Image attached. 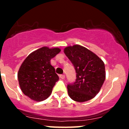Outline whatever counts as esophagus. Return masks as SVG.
<instances>
[{
    "label": "esophagus",
    "instance_id": "obj_1",
    "mask_svg": "<svg viewBox=\"0 0 129 129\" xmlns=\"http://www.w3.org/2000/svg\"><path fill=\"white\" fill-rule=\"evenodd\" d=\"M59 77L62 79H65V75L64 74H61V75H59Z\"/></svg>",
    "mask_w": 129,
    "mask_h": 129
}]
</instances>
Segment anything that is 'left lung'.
I'll use <instances>...</instances> for the list:
<instances>
[{
  "instance_id": "8db88e82",
  "label": "left lung",
  "mask_w": 129,
  "mask_h": 129,
  "mask_svg": "<svg viewBox=\"0 0 129 129\" xmlns=\"http://www.w3.org/2000/svg\"><path fill=\"white\" fill-rule=\"evenodd\" d=\"M63 52L76 72L75 81L67 85L69 95L79 102L92 99L99 93L104 82V63L96 54L81 45L67 47Z\"/></svg>"
}]
</instances>
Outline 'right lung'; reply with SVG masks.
<instances>
[{"mask_svg":"<svg viewBox=\"0 0 129 129\" xmlns=\"http://www.w3.org/2000/svg\"><path fill=\"white\" fill-rule=\"evenodd\" d=\"M60 52L58 48L43 47L27 57L18 72L19 85L26 96L35 101H42L51 94L58 76L50 60Z\"/></svg>","mask_w":129,"mask_h":129,"instance_id":"1","label":"right lung"}]
</instances>
